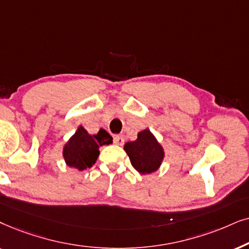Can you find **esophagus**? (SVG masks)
Returning a JSON list of instances; mask_svg holds the SVG:
<instances>
[{"label": "esophagus", "instance_id": "obj_1", "mask_svg": "<svg viewBox=\"0 0 249 249\" xmlns=\"http://www.w3.org/2000/svg\"><path fill=\"white\" fill-rule=\"evenodd\" d=\"M124 137L123 135H115L114 137V143L118 144V145H123L124 144Z\"/></svg>", "mask_w": 249, "mask_h": 249}]
</instances>
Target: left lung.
Returning <instances> with one entry per match:
<instances>
[{
	"label": "left lung",
	"instance_id": "8db88e82",
	"mask_svg": "<svg viewBox=\"0 0 249 249\" xmlns=\"http://www.w3.org/2000/svg\"><path fill=\"white\" fill-rule=\"evenodd\" d=\"M124 150L130 157L132 166L142 174L157 171L164 158L163 148L149 130L140 132L135 141L125 143Z\"/></svg>",
	"mask_w": 249,
	"mask_h": 249
}]
</instances>
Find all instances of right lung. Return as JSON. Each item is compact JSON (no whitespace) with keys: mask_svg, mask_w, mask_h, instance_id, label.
I'll list each match as a JSON object with an SVG mask.
<instances>
[{"mask_svg":"<svg viewBox=\"0 0 249 249\" xmlns=\"http://www.w3.org/2000/svg\"><path fill=\"white\" fill-rule=\"evenodd\" d=\"M110 143H112V138L102 128L98 134L90 135L84 127L79 126L65 145L64 158L68 166L83 171L97 161L101 145Z\"/></svg>","mask_w":249,"mask_h":249,"instance_id":"obj_1","label":"right lung"}]
</instances>
